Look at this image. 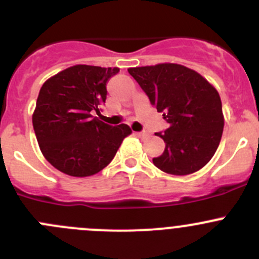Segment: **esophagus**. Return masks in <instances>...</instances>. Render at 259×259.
I'll return each instance as SVG.
<instances>
[{"mask_svg":"<svg viewBox=\"0 0 259 259\" xmlns=\"http://www.w3.org/2000/svg\"><path fill=\"white\" fill-rule=\"evenodd\" d=\"M135 135H137V137H139V138H142V139H144V138L148 137L149 134L146 132H137V133H135Z\"/></svg>","mask_w":259,"mask_h":259,"instance_id":"34e87169","label":"esophagus"}]
</instances>
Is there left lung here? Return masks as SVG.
I'll return each instance as SVG.
<instances>
[{
	"label": "left lung",
	"mask_w": 259,
	"mask_h": 259,
	"mask_svg": "<svg viewBox=\"0 0 259 259\" xmlns=\"http://www.w3.org/2000/svg\"><path fill=\"white\" fill-rule=\"evenodd\" d=\"M149 101L169 124L163 138L165 149L153 159L156 168L173 176L202 169L215 153L224 119L219 94L202 75L178 64L132 67Z\"/></svg>",
	"instance_id": "1"
}]
</instances>
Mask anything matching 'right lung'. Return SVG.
<instances>
[{
  "mask_svg": "<svg viewBox=\"0 0 259 259\" xmlns=\"http://www.w3.org/2000/svg\"><path fill=\"white\" fill-rule=\"evenodd\" d=\"M117 72V67L76 65L42 85L33 130L44 156L57 170L71 177L99 173L132 133L126 124L113 126L93 116V111L100 113L108 81Z\"/></svg>",
  "mask_w": 259,
  "mask_h": 259,
  "instance_id": "1",
  "label": "right lung"
}]
</instances>
